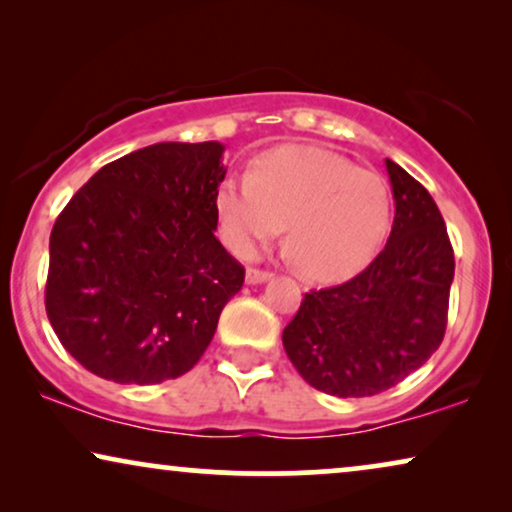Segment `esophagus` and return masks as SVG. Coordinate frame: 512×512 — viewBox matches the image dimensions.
Here are the masks:
<instances>
[{
  "label": "esophagus",
  "instance_id": "obj_1",
  "mask_svg": "<svg viewBox=\"0 0 512 512\" xmlns=\"http://www.w3.org/2000/svg\"><path fill=\"white\" fill-rule=\"evenodd\" d=\"M272 277V272H265V270H256V268H247V272H244V282L256 286V284H263L268 282V279Z\"/></svg>",
  "mask_w": 512,
  "mask_h": 512
}]
</instances>
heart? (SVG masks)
I'll return each instance as SVG.
<instances>
[{
	"instance_id": "b5f03b06",
	"label": "heart",
	"mask_w": 512,
	"mask_h": 512,
	"mask_svg": "<svg viewBox=\"0 0 512 512\" xmlns=\"http://www.w3.org/2000/svg\"><path fill=\"white\" fill-rule=\"evenodd\" d=\"M221 240L254 256L289 226L286 249L317 282H342L366 268L391 226V195L380 174L319 146H277L244 179L214 195Z\"/></svg>"
}]
</instances>
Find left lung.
I'll use <instances>...</instances> for the list:
<instances>
[{
  "instance_id": "8db88e82",
  "label": "left lung",
  "mask_w": 512,
  "mask_h": 512,
  "mask_svg": "<svg viewBox=\"0 0 512 512\" xmlns=\"http://www.w3.org/2000/svg\"><path fill=\"white\" fill-rule=\"evenodd\" d=\"M394 195L387 247L349 282L305 293L282 342L300 377L338 398L373 396L422 368L443 342L454 254L429 191L384 160Z\"/></svg>"
}]
</instances>
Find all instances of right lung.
I'll use <instances>...</instances> for the list:
<instances>
[{"label": "right lung", "instance_id": "add662e5", "mask_svg": "<svg viewBox=\"0 0 512 512\" xmlns=\"http://www.w3.org/2000/svg\"><path fill=\"white\" fill-rule=\"evenodd\" d=\"M221 142H160L97 170L55 221L46 314L62 347L118 384L205 354L244 268L214 237Z\"/></svg>", "mask_w": 512, "mask_h": 512}]
</instances>
